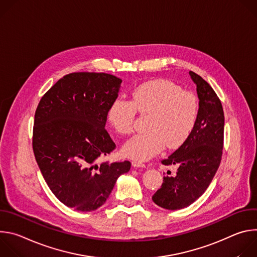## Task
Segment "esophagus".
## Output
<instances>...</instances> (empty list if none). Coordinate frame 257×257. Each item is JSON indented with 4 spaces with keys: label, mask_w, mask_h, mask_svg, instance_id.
<instances>
[{
    "label": "esophagus",
    "mask_w": 257,
    "mask_h": 257,
    "mask_svg": "<svg viewBox=\"0 0 257 257\" xmlns=\"http://www.w3.org/2000/svg\"><path fill=\"white\" fill-rule=\"evenodd\" d=\"M132 166H133L134 168H144V167H145V165H144L143 163L138 162V161H133V162H132Z\"/></svg>",
    "instance_id": "1"
}]
</instances>
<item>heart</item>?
Instances as JSON below:
<instances>
[{
  "label": "heart",
  "mask_w": 257,
  "mask_h": 257,
  "mask_svg": "<svg viewBox=\"0 0 257 257\" xmlns=\"http://www.w3.org/2000/svg\"><path fill=\"white\" fill-rule=\"evenodd\" d=\"M195 94L165 79L148 81L131 93V101L117 98L108 106L107 120L120 134H130L136 111L149 114L146 131L136 134L123 146V155L137 161H148L167 145L177 149L191 134L198 116Z\"/></svg>",
  "instance_id": "b5f03b06"
}]
</instances>
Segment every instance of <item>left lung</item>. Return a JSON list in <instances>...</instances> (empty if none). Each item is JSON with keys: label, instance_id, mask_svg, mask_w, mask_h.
I'll list each match as a JSON object with an SVG mask.
<instances>
[{"label": "left lung", "instance_id": "8db88e82", "mask_svg": "<svg viewBox=\"0 0 257 257\" xmlns=\"http://www.w3.org/2000/svg\"><path fill=\"white\" fill-rule=\"evenodd\" d=\"M189 75L199 99L195 126L180 148L162 163L178 165L175 177L165 176L154 202L166 209L184 208L198 199L209 186L222 160L225 117L221 100L211 86L196 73Z\"/></svg>", "mask_w": 257, "mask_h": 257}]
</instances>
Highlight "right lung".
Returning a JSON list of instances; mask_svg holds the SVG:
<instances>
[{"mask_svg": "<svg viewBox=\"0 0 257 257\" xmlns=\"http://www.w3.org/2000/svg\"><path fill=\"white\" fill-rule=\"evenodd\" d=\"M121 83L106 73H71L47 91L36 108L34 157L48 186L68 207L95 210L131 168L128 161L96 164L116 148L105 122Z\"/></svg>", "mask_w": 257, "mask_h": 257, "instance_id": "obj_1", "label": "right lung"}]
</instances>
